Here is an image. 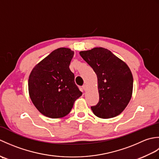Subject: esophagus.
I'll list each match as a JSON object with an SVG mask.
<instances>
[{
  "label": "esophagus",
  "instance_id": "obj_1",
  "mask_svg": "<svg viewBox=\"0 0 159 159\" xmlns=\"http://www.w3.org/2000/svg\"><path fill=\"white\" fill-rule=\"evenodd\" d=\"M82 88H83V89L84 91H85L86 89H87V85H83L82 86Z\"/></svg>",
  "mask_w": 159,
  "mask_h": 159
}]
</instances>
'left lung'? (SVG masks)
Here are the masks:
<instances>
[{"label":"left lung","mask_w":159,"mask_h":159,"mask_svg":"<svg viewBox=\"0 0 159 159\" xmlns=\"http://www.w3.org/2000/svg\"><path fill=\"white\" fill-rule=\"evenodd\" d=\"M82 58L92 67L98 77L99 101L91 107L95 116L109 119L120 115L130 102L133 78L129 67L104 48L80 52Z\"/></svg>","instance_id":"8db88e82"}]
</instances>
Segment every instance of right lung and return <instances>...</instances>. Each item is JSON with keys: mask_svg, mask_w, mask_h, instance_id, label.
Returning <instances> with one entry per match:
<instances>
[{"mask_svg": "<svg viewBox=\"0 0 159 159\" xmlns=\"http://www.w3.org/2000/svg\"><path fill=\"white\" fill-rule=\"evenodd\" d=\"M74 52L60 48L37 65L29 79V96L35 107L50 118L66 116L82 92L74 82L70 70Z\"/></svg>", "mask_w": 159, "mask_h": 159, "instance_id": "obj_1", "label": "right lung"}]
</instances>
